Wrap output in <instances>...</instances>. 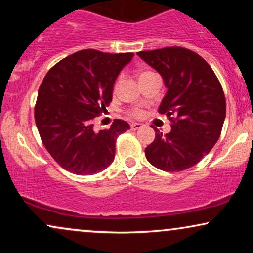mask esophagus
<instances>
[{
  "label": "esophagus",
  "instance_id": "obj_1",
  "mask_svg": "<svg viewBox=\"0 0 253 253\" xmlns=\"http://www.w3.org/2000/svg\"><path fill=\"white\" fill-rule=\"evenodd\" d=\"M143 126H144L143 124H139V123H132V124H130V129L136 130V129L141 128V127H143Z\"/></svg>",
  "mask_w": 253,
  "mask_h": 253
}]
</instances>
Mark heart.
<instances>
[{"label": "heart", "mask_w": 253, "mask_h": 253, "mask_svg": "<svg viewBox=\"0 0 253 253\" xmlns=\"http://www.w3.org/2000/svg\"><path fill=\"white\" fill-rule=\"evenodd\" d=\"M151 71H144L140 74V77L145 76V75L150 74ZM118 85H119V82H115L114 84V88H113V91L117 92L118 90ZM127 114L129 115V117H133V118H141L144 115V109L141 108V107H132V108H129L127 110Z\"/></svg>", "instance_id": "1"}]
</instances>
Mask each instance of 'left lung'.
<instances>
[{
	"label": "left lung",
	"mask_w": 253,
	"mask_h": 253,
	"mask_svg": "<svg viewBox=\"0 0 253 253\" xmlns=\"http://www.w3.org/2000/svg\"><path fill=\"white\" fill-rule=\"evenodd\" d=\"M163 77L167 94L158 112L171 121V132L157 128L145 149L153 167L178 172L194 167L213 149L221 134L226 100L210 64L188 48L172 46L138 52Z\"/></svg>",
	"instance_id": "1"
}]
</instances>
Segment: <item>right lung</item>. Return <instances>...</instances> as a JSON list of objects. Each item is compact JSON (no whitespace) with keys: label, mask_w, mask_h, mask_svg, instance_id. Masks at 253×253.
<instances>
[{"label":"right lung","mask_w":253,"mask_h":253,"mask_svg":"<svg viewBox=\"0 0 253 253\" xmlns=\"http://www.w3.org/2000/svg\"><path fill=\"white\" fill-rule=\"evenodd\" d=\"M133 53L83 50L52 66L39 90L34 119L43 146L63 169L95 175L115 157V143L129 125L115 119L108 129L94 130V119L109 106L115 80Z\"/></svg>","instance_id":"obj_1"}]
</instances>
